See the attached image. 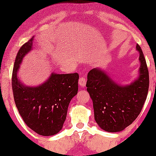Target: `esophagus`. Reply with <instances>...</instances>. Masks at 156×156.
<instances>
[{
  "mask_svg": "<svg viewBox=\"0 0 156 156\" xmlns=\"http://www.w3.org/2000/svg\"><path fill=\"white\" fill-rule=\"evenodd\" d=\"M78 83H79V85L81 86V87H84L86 86V79L84 77H81V78H80Z\"/></svg>",
  "mask_w": 156,
  "mask_h": 156,
  "instance_id": "34e87169",
  "label": "esophagus"
}]
</instances>
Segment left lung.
I'll return each instance as SVG.
<instances>
[{
	"label": "left lung",
	"instance_id": "obj_1",
	"mask_svg": "<svg viewBox=\"0 0 156 156\" xmlns=\"http://www.w3.org/2000/svg\"><path fill=\"white\" fill-rule=\"evenodd\" d=\"M138 76L128 84L115 81L101 68L87 74V90L93 101L94 119L105 131L120 132L131 125L142 110L149 90V71L140 47Z\"/></svg>",
	"mask_w": 156,
	"mask_h": 156
}]
</instances>
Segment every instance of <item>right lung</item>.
Masks as SVG:
<instances>
[{"label": "right lung", "mask_w": 156, "mask_h": 156, "mask_svg": "<svg viewBox=\"0 0 156 156\" xmlns=\"http://www.w3.org/2000/svg\"><path fill=\"white\" fill-rule=\"evenodd\" d=\"M34 37L23 44L16 57L12 87L16 106L28 127L41 136H53L62 130L70 101L78 94V73L52 72L37 86H27L20 80L18 72L23 58L33 49Z\"/></svg>", "instance_id": "right-lung-1"}]
</instances>
